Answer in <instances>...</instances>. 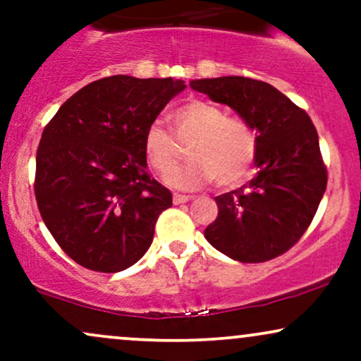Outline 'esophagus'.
Masks as SVG:
<instances>
[{"label": "esophagus", "instance_id": "1", "mask_svg": "<svg viewBox=\"0 0 361 361\" xmlns=\"http://www.w3.org/2000/svg\"><path fill=\"white\" fill-rule=\"evenodd\" d=\"M190 195H181V193H173V204L175 205H180V204H185V202L190 200Z\"/></svg>", "mask_w": 361, "mask_h": 361}]
</instances>
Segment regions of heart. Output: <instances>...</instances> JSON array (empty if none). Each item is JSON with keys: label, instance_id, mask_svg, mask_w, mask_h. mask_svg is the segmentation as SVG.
Masks as SVG:
<instances>
[{"label": "heart", "instance_id": "b5f03b06", "mask_svg": "<svg viewBox=\"0 0 361 361\" xmlns=\"http://www.w3.org/2000/svg\"><path fill=\"white\" fill-rule=\"evenodd\" d=\"M176 143L161 123H151L144 134V156L159 175L177 166L183 149L190 148L192 163L168 176V183L180 190H198L217 180L221 188H233L251 175L256 159V137L241 118L226 117L214 103L192 100L171 114Z\"/></svg>", "mask_w": 361, "mask_h": 361}]
</instances>
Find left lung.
<instances>
[{"label":"left lung","mask_w":361,"mask_h":361,"mask_svg":"<svg viewBox=\"0 0 361 361\" xmlns=\"http://www.w3.org/2000/svg\"><path fill=\"white\" fill-rule=\"evenodd\" d=\"M190 86L231 106L258 132V175L215 197L219 214L207 226L205 239L241 263L283 255L307 231L326 192L327 169L312 120L264 81L224 76L195 80Z\"/></svg>","instance_id":"obj_1"}]
</instances>
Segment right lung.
<instances>
[{
    "label": "right lung",
    "mask_w": 361,
    "mask_h": 361,
    "mask_svg": "<svg viewBox=\"0 0 361 361\" xmlns=\"http://www.w3.org/2000/svg\"><path fill=\"white\" fill-rule=\"evenodd\" d=\"M173 78L109 76L62 103L37 149L42 221L81 267L117 273L142 258L171 192L149 175L144 134L175 94Z\"/></svg>",
    "instance_id": "right-lung-1"
}]
</instances>
